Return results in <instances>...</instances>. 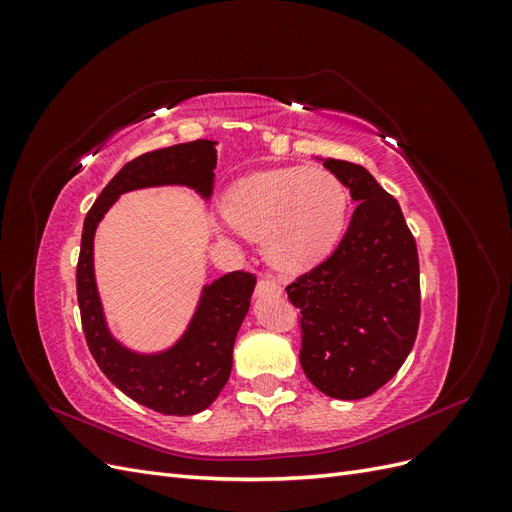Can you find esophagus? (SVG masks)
<instances>
[{
	"mask_svg": "<svg viewBox=\"0 0 512 512\" xmlns=\"http://www.w3.org/2000/svg\"><path fill=\"white\" fill-rule=\"evenodd\" d=\"M256 290H258V294H265V292L280 294L282 292V284H280V280H275L273 275H260Z\"/></svg>",
	"mask_w": 512,
	"mask_h": 512,
	"instance_id": "obj_1",
	"label": "esophagus"
}]
</instances>
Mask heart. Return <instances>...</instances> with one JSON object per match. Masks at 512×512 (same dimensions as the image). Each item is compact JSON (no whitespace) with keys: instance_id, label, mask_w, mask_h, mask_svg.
Segmentation results:
<instances>
[{"instance_id":"1","label":"heart","mask_w":512,"mask_h":512,"mask_svg":"<svg viewBox=\"0 0 512 512\" xmlns=\"http://www.w3.org/2000/svg\"><path fill=\"white\" fill-rule=\"evenodd\" d=\"M228 224L265 241L280 269L297 271L327 256L346 226L344 183L324 168H277L237 181L224 198Z\"/></svg>"}]
</instances>
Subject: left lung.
I'll return each mask as SVG.
<instances>
[{"mask_svg":"<svg viewBox=\"0 0 512 512\" xmlns=\"http://www.w3.org/2000/svg\"><path fill=\"white\" fill-rule=\"evenodd\" d=\"M356 209L335 252L286 286L301 312V367L335 399L376 393L404 365L421 320L416 241L397 200L359 164L324 160Z\"/></svg>","mask_w":512,"mask_h":512,"instance_id":"left-lung-1","label":"left lung"}]
</instances>
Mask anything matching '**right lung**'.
<instances>
[{"mask_svg": "<svg viewBox=\"0 0 512 512\" xmlns=\"http://www.w3.org/2000/svg\"><path fill=\"white\" fill-rule=\"evenodd\" d=\"M215 162V143L203 138L143 153L108 181L83 224L76 297L89 352L119 391L160 414L203 412L220 395L230 376L232 346L250 309L256 275L232 271L205 286L190 327L179 342L160 354H138L123 348L106 327L94 275V235L104 213L123 192L153 185H188L209 198Z\"/></svg>", "mask_w": 512, "mask_h": 512, "instance_id": "right-lung-1", "label": "right lung"}]
</instances>
